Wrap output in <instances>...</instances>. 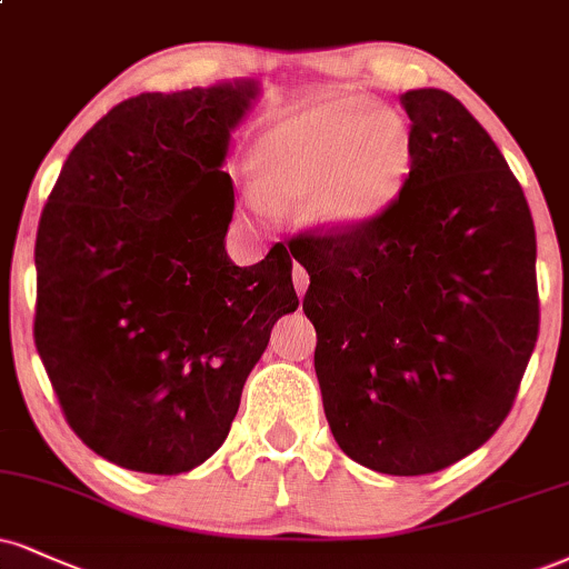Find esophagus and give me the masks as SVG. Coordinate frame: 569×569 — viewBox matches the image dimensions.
<instances>
[{
    "label": "esophagus",
    "mask_w": 569,
    "mask_h": 569,
    "mask_svg": "<svg viewBox=\"0 0 569 569\" xmlns=\"http://www.w3.org/2000/svg\"><path fill=\"white\" fill-rule=\"evenodd\" d=\"M293 289H297V293H299V299L305 297V291H307V283H310V276H307V270L299 262H293Z\"/></svg>",
    "instance_id": "esophagus-1"
}]
</instances>
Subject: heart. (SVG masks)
<instances>
[{
    "mask_svg": "<svg viewBox=\"0 0 569 569\" xmlns=\"http://www.w3.org/2000/svg\"><path fill=\"white\" fill-rule=\"evenodd\" d=\"M408 169L406 121L366 94H326L291 108L251 148V172L264 201L302 203L307 222L331 232L379 217Z\"/></svg>",
    "mask_w": 569,
    "mask_h": 569,
    "instance_id": "1",
    "label": "heart"
}]
</instances>
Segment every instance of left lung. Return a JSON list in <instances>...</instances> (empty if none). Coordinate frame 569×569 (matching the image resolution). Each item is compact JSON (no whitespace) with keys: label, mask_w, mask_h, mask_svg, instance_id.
Listing matches in <instances>:
<instances>
[{"label":"left lung","mask_w":569,"mask_h":569,"mask_svg":"<svg viewBox=\"0 0 569 569\" xmlns=\"http://www.w3.org/2000/svg\"><path fill=\"white\" fill-rule=\"evenodd\" d=\"M410 172L362 228L297 236L333 440L395 477L432 475L501 427L538 339L536 228L480 121L445 89L400 94Z\"/></svg>","instance_id":"1"}]
</instances>
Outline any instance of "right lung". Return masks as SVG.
Segmentation results:
<instances>
[{"mask_svg": "<svg viewBox=\"0 0 569 569\" xmlns=\"http://www.w3.org/2000/svg\"><path fill=\"white\" fill-rule=\"evenodd\" d=\"M259 81L146 92L68 153L39 219L33 341L71 429L116 467L182 475L230 432L278 318L299 307L276 243L224 251L222 172Z\"/></svg>", "mask_w": 569, "mask_h": 569, "instance_id": "right-lung-1", "label": "right lung"}]
</instances>
